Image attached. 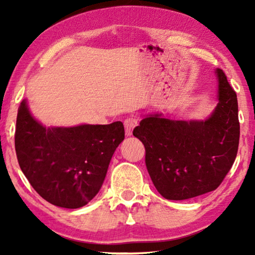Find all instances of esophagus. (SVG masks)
<instances>
[{
	"mask_svg": "<svg viewBox=\"0 0 255 255\" xmlns=\"http://www.w3.org/2000/svg\"><path fill=\"white\" fill-rule=\"evenodd\" d=\"M124 125H125V132H126V135L130 136L132 132V129L135 128V126L137 125V120L135 118H127L125 119Z\"/></svg>",
	"mask_w": 255,
	"mask_h": 255,
	"instance_id": "1",
	"label": "esophagus"
}]
</instances>
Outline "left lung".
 Returning a JSON list of instances; mask_svg holds the SVG:
<instances>
[{
    "mask_svg": "<svg viewBox=\"0 0 255 255\" xmlns=\"http://www.w3.org/2000/svg\"><path fill=\"white\" fill-rule=\"evenodd\" d=\"M218 76V105L202 122L153 115L132 135L145 146V163L157 191L169 200H185L217 189L235 161L240 141L236 93L225 73Z\"/></svg>",
    "mask_w": 255,
    "mask_h": 255,
    "instance_id": "obj_1",
    "label": "left lung"
}]
</instances>
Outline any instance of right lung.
Instances as JSON below:
<instances>
[{
	"label": "right lung",
	"instance_id": "right-lung-1",
	"mask_svg": "<svg viewBox=\"0 0 255 255\" xmlns=\"http://www.w3.org/2000/svg\"><path fill=\"white\" fill-rule=\"evenodd\" d=\"M124 138L122 122L47 128L25 100L18 109L14 145L21 171L38 195L57 207L80 208L97 196Z\"/></svg>",
	"mask_w": 255,
	"mask_h": 255
}]
</instances>
